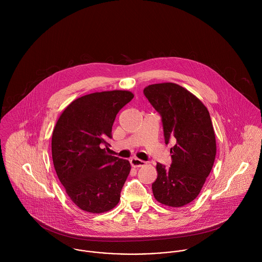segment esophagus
<instances>
[{
    "mask_svg": "<svg viewBox=\"0 0 262 262\" xmlns=\"http://www.w3.org/2000/svg\"><path fill=\"white\" fill-rule=\"evenodd\" d=\"M130 163L133 167H141L145 165V162L143 160H140L138 158H131L130 159Z\"/></svg>",
    "mask_w": 262,
    "mask_h": 262,
    "instance_id": "esophagus-1",
    "label": "esophagus"
}]
</instances>
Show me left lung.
I'll use <instances>...</instances> for the list:
<instances>
[{"instance_id":"obj_1","label":"left lung","mask_w":262,"mask_h":262,"mask_svg":"<svg viewBox=\"0 0 262 262\" xmlns=\"http://www.w3.org/2000/svg\"><path fill=\"white\" fill-rule=\"evenodd\" d=\"M161 116L165 144L170 148L171 164H156L157 179L152 184L154 198L169 207H183L200 193L216 157V138L205 105L185 88L163 82L143 91Z\"/></svg>"}]
</instances>
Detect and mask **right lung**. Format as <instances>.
Instances as JSON below:
<instances>
[{"label": "right lung", "instance_id": "add662e5", "mask_svg": "<svg viewBox=\"0 0 262 262\" xmlns=\"http://www.w3.org/2000/svg\"><path fill=\"white\" fill-rule=\"evenodd\" d=\"M128 91L85 95L72 102L53 129L51 150L56 174L75 205L93 214L112 210L131 165L107 154L116 115L132 99Z\"/></svg>", "mask_w": 262, "mask_h": 262}]
</instances>
